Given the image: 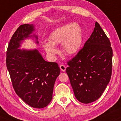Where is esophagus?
Listing matches in <instances>:
<instances>
[{
    "label": "esophagus",
    "mask_w": 121,
    "mask_h": 121,
    "mask_svg": "<svg viewBox=\"0 0 121 121\" xmlns=\"http://www.w3.org/2000/svg\"><path fill=\"white\" fill-rule=\"evenodd\" d=\"M60 69L61 70V71H62V72H65V71L66 70V66H65L63 65H60Z\"/></svg>",
    "instance_id": "esophagus-1"
}]
</instances>
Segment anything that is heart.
I'll return each mask as SVG.
<instances>
[{
    "label": "heart",
    "instance_id": "b5f03b06",
    "mask_svg": "<svg viewBox=\"0 0 121 121\" xmlns=\"http://www.w3.org/2000/svg\"><path fill=\"white\" fill-rule=\"evenodd\" d=\"M49 42H43L42 47L51 59H56L59 50L55 47L62 43V49L67 55H72L79 52L82 43V30L75 23H69L56 28L49 34Z\"/></svg>",
    "mask_w": 121,
    "mask_h": 121
}]
</instances>
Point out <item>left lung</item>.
I'll use <instances>...</instances> for the list:
<instances>
[{
    "label": "left lung",
    "mask_w": 121,
    "mask_h": 121,
    "mask_svg": "<svg viewBox=\"0 0 121 121\" xmlns=\"http://www.w3.org/2000/svg\"><path fill=\"white\" fill-rule=\"evenodd\" d=\"M112 59L110 41L96 22L90 37L66 69L79 101L88 104L100 97L110 81Z\"/></svg>",
    "instance_id": "left-lung-1"
}]
</instances>
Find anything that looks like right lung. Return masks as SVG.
Instances as JSON below:
<instances>
[{"label": "right lung", "mask_w": 121, "mask_h": 121, "mask_svg": "<svg viewBox=\"0 0 121 121\" xmlns=\"http://www.w3.org/2000/svg\"><path fill=\"white\" fill-rule=\"evenodd\" d=\"M34 25H21L12 36L6 52V66L17 95L30 107L42 108L52 99L55 82L60 74L56 62H47L37 49H20L22 42L38 36Z\"/></svg>", "instance_id": "obj_1"}]
</instances>
